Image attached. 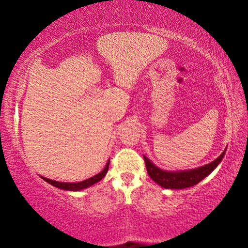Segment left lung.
<instances>
[{
    "label": "left lung",
    "mask_w": 248,
    "mask_h": 248,
    "mask_svg": "<svg viewBox=\"0 0 248 248\" xmlns=\"http://www.w3.org/2000/svg\"><path fill=\"white\" fill-rule=\"evenodd\" d=\"M224 152L215 161L204 166L198 167V169L190 170H182V171H166L155 166L148 157H144L146 170L151 178L159 186L167 188V189H184L188 188L201 182L204 177L211 173V171L219 165L224 156Z\"/></svg>",
    "instance_id": "obj_1"
}]
</instances>
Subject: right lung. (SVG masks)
<instances>
[{
	"instance_id": "1",
	"label": "right lung",
	"mask_w": 248,
	"mask_h": 248,
	"mask_svg": "<svg viewBox=\"0 0 248 248\" xmlns=\"http://www.w3.org/2000/svg\"><path fill=\"white\" fill-rule=\"evenodd\" d=\"M108 166H109V162H107V164H106V166H105V169L102 171H100V173L93 176V177H91V178L86 179V180H83V182H79V183H60V182H56V180L43 177V176H41V178H43L45 182H47L50 185H52V186L57 187V188H60V189L70 190V191H78V190L85 189V188L90 187V186H92V185H94L96 183H98L99 180H102L105 177V175L107 174Z\"/></svg>"
}]
</instances>
